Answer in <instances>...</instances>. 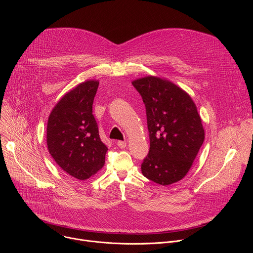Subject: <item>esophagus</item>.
<instances>
[{
    "instance_id": "1",
    "label": "esophagus",
    "mask_w": 253,
    "mask_h": 253,
    "mask_svg": "<svg viewBox=\"0 0 253 253\" xmlns=\"http://www.w3.org/2000/svg\"><path fill=\"white\" fill-rule=\"evenodd\" d=\"M117 145L120 148H125L126 145H127V143H126V141H118L117 142Z\"/></svg>"
}]
</instances>
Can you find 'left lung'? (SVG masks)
Listing matches in <instances>:
<instances>
[{"instance_id": "1", "label": "left lung", "mask_w": 253, "mask_h": 253, "mask_svg": "<svg viewBox=\"0 0 253 253\" xmlns=\"http://www.w3.org/2000/svg\"><path fill=\"white\" fill-rule=\"evenodd\" d=\"M132 85L146 108L150 149L141 164L142 174L160 185L181 180L204 141V129L191 97L172 82L154 76Z\"/></svg>"}]
</instances>
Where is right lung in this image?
I'll use <instances>...</instances> for the list:
<instances>
[{"mask_svg": "<svg viewBox=\"0 0 253 253\" xmlns=\"http://www.w3.org/2000/svg\"><path fill=\"white\" fill-rule=\"evenodd\" d=\"M99 82L85 81L66 93L48 119L47 146L55 162L69 175L85 180L105 163L108 150L101 141L92 106Z\"/></svg>", "mask_w": 253, "mask_h": 253, "instance_id": "add662e5", "label": "right lung"}]
</instances>
